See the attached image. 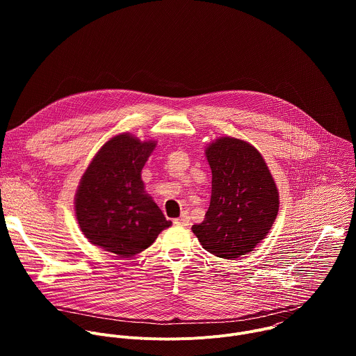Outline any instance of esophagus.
<instances>
[{
  "instance_id": "obj_1",
  "label": "esophagus",
  "mask_w": 356,
  "mask_h": 356,
  "mask_svg": "<svg viewBox=\"0 0 356 356\" xmlns=\"http://www.w3.org/2000/svg\"><path fill=\"white\" fill-rule=\"evenodd\" d=\"M173 222H175L176 225H180V227H188V225H190V217H188L187 213H183L181 217H180V218H176Z\"/></svg>"
}]
</instances>
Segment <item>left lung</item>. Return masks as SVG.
<instances>
[{
	"instance_id": "obj_1",
	"label": "left lung",
	"mask_w": 356,
	"mask_h": 356,
	"mask_svg": "<svg viewBox=\"0 0 356 356\" xmlns=\"http://www.w3.org/2000/svg\"><path fill=\"white\" fill-rule=\"evenodd\" d=\"M213 173L206 218L191 227L213 255L235 259L252 252L270 231L279 213V191L255 146L222 136L206 147Z\"/></svg>"
}]
</instances>
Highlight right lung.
Listing matches in <instances>:
<instances>
[{
  "instance_id": "add662e5",
  "label": "right lung",
  "mask_w": 356,
  "mask_h": 356,
  "mask_svg": "<svg viewBox=\"0 0 356 356\" xmlns=\"http://www.w3.org/2000/svg\"><path fill=\"white\" fill-rule=\"evenodd\" d=\"M155 147L156 140H140L124 132L97 152L74 198L79 227L92 245L131 258L172 225L140 179Z\"/></svg>"
}]
</instances>
